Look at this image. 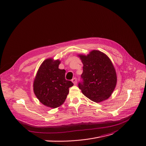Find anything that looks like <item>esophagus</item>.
Returning <instances> with one entry per match:
<instances>
[{"label":"esophagus","instance_id":"34e87169","mask_svg":"<svg viewBox=\"0 0 146 146\" xmlns=\"http://www.w3.org/2000/svg\"><path fill=\"white\" fill-rule=\"evenodd\" d=\"M72 82L74 84V85H76V84H77V79H76V78H73L72 80Z\"/></svg>","mask_w":146,"mask_h":146}]
</instances>
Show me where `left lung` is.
I'll use <instances>...</instances> for the list:
<instances>
[{"instance_id": "obj_1", "label": "left lung", "mask_w": 146, "mask_h": 146, "mask_svg": "<svg viewBox=\"0 0 146 146\" xmlns=\"http://www.w3.org/2000/svg\"><path fill=\"white\" fill-rule=\"evenodd\" d=\"M83 64L78 86L91 101L100 102L108 99L117 84L115 70L108 57L94 50L87 56L79 55Z\"/></svg>"}]
</instances>
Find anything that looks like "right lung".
Here are the masks:
<instances>
[{
    "label": "right lung",
    "mask_w": 146,
    "mask_h": 146,
    "mask_svg": "<svg viewBox=\"0 0 146 146\" xmlns=\"http://www.w3.org/2000/svg\"><path fill=\"white\" fill-rule=\"evenodd\" d=\"M59 60H45L34 82V94L44 105L56 108L63 104L73 83L65 78L66 70L58 68Z\"/></svg>",
    "instance_id": "1"
}]
</instances>
